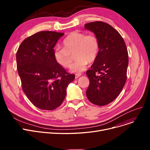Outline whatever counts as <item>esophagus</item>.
<instances>
[{"mask_svg":"<svg viewBox=\"0 0 150 150\" xmlns=\"http://www.w3.org/2000/svg\"><path fill=\"white\" fill-rule=\"evenodd\" d=\"M81 75V74H80V73L76 74H75V78H76H76H79V77H80Z\"/></svg>","mask_w":150,"mask_h":150,"instance_id":"esophagus-1","label":"esophagus"}]
</instances>
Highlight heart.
Wrapping results in <instances>:
<instances>
[{
	"instance_id": "heart-1",
	"label": "heart",
	"mask_w": 150,
	"mask_h": 150,
	"mask_svg": "<svg viewBox=\"0 0 150 150\" xmlns=\"http://www.w3.org/2000/svg\"><path fill=\"white\" fill-rule=\"evenodd\" d=\"M99 42L93 35L74 32L69 35L62 41V47H57L54 51V57L58 64L63 68H69L72 64V53L76 60L71 66L72 72L84 70L88 61L92 62L98 56Z\"/></svg>"
}]
</instances>
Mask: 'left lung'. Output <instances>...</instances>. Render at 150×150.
Listing matches in <instances>:
<instances>
[{
  "mask_svg": "<svg viewBox=\"0 0 150 150\" xmlns=\"http://www.w3.org/2000/svg\"><path fill=\"white\" fill-rule=\"evenodd\" d=\"M84 28L95 34L99 42L98 56L86 72L89 79L86 96L93 104L105 106L118 97L127 81V46L120 33L107 23L90 22Z\"/></svg>",
  "mask_w": 150,
  "mask_h": 150,
  "instance_id": "1",
  "label": "left lung"
}]
</instances>
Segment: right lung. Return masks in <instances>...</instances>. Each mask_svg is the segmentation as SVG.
<instances>
[{"label":"right lung","instance_id":"right-lung-1","mask_svg":"<svg viewBox=\"0 0 150 150\" xmlns=\"http://www.w3.org/2000/svg\"><path fill=\"white\" fill-rule=\"evenodd\" d=\"M64 35L39 31L24 39L16 53L22 90L31 103L42 110L59 107L69 84L75 79V75L67 73L54 57L53 48Z\"/></svg>","mask_w":150,"mask_h":150}]
</instances>
